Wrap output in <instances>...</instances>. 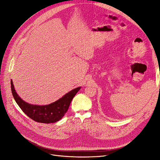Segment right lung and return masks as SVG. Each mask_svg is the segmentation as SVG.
<instances>
[{
    "label": "right lung",
    "mask_w": 160,
    "mask_h": 160,
    "mask_svg": "<svg viewBox=\"0 0 160 160\" xmlns=\"http://www.w3.org/2000/svg\"><path fill=\"white\" fill-rule=\"evenodd\" d=\"M11 84L13 98L23 112L32 120L43 123H55L63 117L69 109L72 98L81 89V87H79L71 90L61 98L51 104L37 105L29 104L24 101L15 91L12 80Z\"/></svg>",
    "instance_id": "1"
}]
</instances>
